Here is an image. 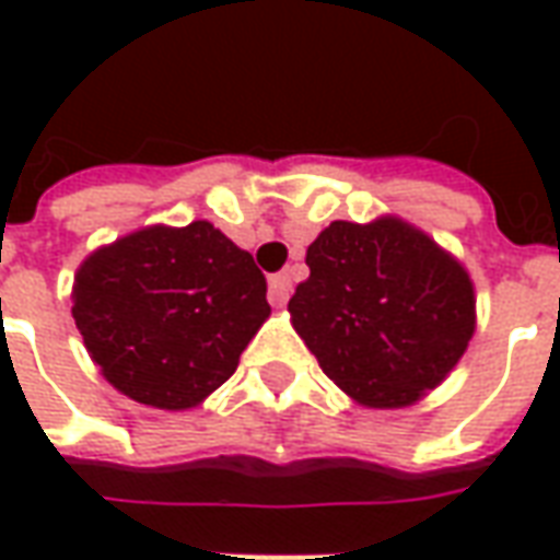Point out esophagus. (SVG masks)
<instances>
[{
  "label": "esophagus",
  "instance_id": "esophagus-1",
  "mask_svg": "<svg viewBox=\"0 0 560 560\" xmlns=\"http://www.w3.org/2000/svg\"><path fill=\"white\" fill-rule=\"evenodd\" d=\"M291 291H293V281H291V272H279V276H272L269 279V303L281 308V305L291 300Z\"/></svg>",
  "mask_w": 560,
  "mask_h": 560
}]
</instances>
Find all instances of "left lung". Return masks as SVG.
Segmentation results:
<instances>
[{
    "instance_id": "obj_1",
    "label": "left lung",
    "mask_w": 560,
    "mask_h": 560,
    "mask_svg": "<svg viewBox=\"0 0 560 560\" xmlns=\"http://www.w3.org/2000/svg\"><path fill=\"white\" fill-rule=\"evenodd\" d=\"M305 264L291 324L357 405L408 408L468 351L477 329L468 269L399 215L332 221Z\"/></svg>"
}]
</instances>
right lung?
I'll list each match as a JSON object with an SVG mask.
<instances>
[{"instance_id": "add662e5", "label": "right lung", "mask_w": 560, "mask_h": 560, "mask_svg": "<svg viewBox=\"0 0 560 560\" xmlns=\"http://www.w3.org/2000/svg\"><path fill=\"white\" fill-rule=\"evenodd\" d=\"M71 303L104 381L159 411L215 393L269 317L264 272L209 221L149 224L95 248Z\"/></svg>"}]
</instances>
